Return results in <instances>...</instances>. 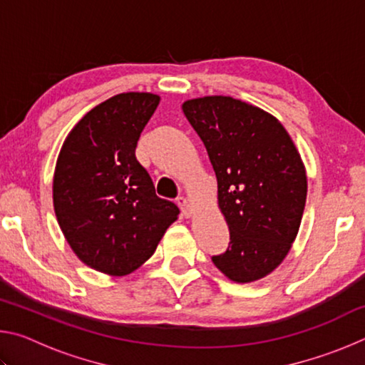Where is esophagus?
Masks as SVG:
<instances>
[{
	"mask_svg": "<svg viewBox=\"0 0 365 365\" xmlns=\"http://www.w3.org/2000/svg\"><path fill=\"white\" fill-rule=\"evenodd\" d=\"M177 205L180 206V211H182V214L185 215V217H190V215L193 214V209H191L190 202H188V200L185 196H178L177 197Z\"/></svg>",
	"mask_w": 365,
	"mask_h": 365,
	"instance_id": "obj_1",
	"label": "esophagus"
}]
</instances>
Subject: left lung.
I'll return each mask as SVG.
<instances>
[{
	"label": "left lung",
	"mask_w": 365,
	"mask_h": 365,
	"mask_svg": "<svg viewBox=\"0 0 365 365\" xmlns=\"http://www.w3.org/2000/svg\"><path fill=\"white\" fill-rule=\"evenodd\" d=\"M182 109L206 146L230 230L227 251L212 262L233 282L262 279L299 230L307 195L299 153L274 115L248 103L205 96Z\"/></svg>",
	"instance_id": "left-lung-1"
}]
</instances>
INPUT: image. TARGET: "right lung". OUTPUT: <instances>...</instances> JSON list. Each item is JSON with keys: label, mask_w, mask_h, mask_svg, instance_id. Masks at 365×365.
I'll list each match as a JSON object with an SVG mask.
<instances>
[{"label": "right lung", "mask_w": 365, "mask_h": 365, "mask_svg": "<svg viewBox=\"0 0 365 365\" xmlns=\"http://www.w3.org/2000/svg\"><path fill=\"white\" fill-rule=\"evenodd\" d=\"M159 104L153 93H120L72 128L53 182L54 212L67 243L91 269L127 275L156 251L180 209L156 195L135 148Z\"/></svg>", "instance_id": "right-lung-1"}]
</instances>
